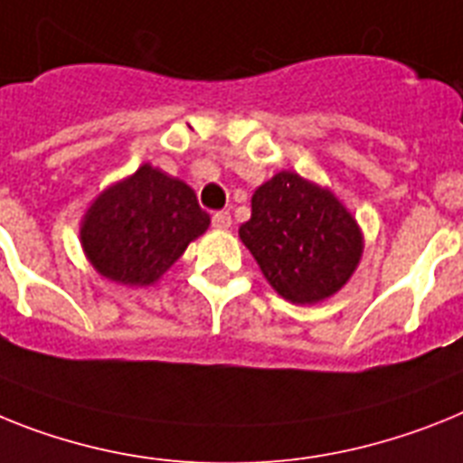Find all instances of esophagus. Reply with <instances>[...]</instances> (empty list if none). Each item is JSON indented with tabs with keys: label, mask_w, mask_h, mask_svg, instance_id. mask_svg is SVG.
Masks as SVG:
<instances>
[{
	"label": "esophagus",
	"mask_w": 463,
	"mask_h": 463,
	"mask_svg": "<svg viewBox=\"0 0 463 463\" xmlns=\"http://www.w3.org/2000/svg\"><path fill=\"white\" fill-rule=\"evenodd\" d=\"M212 223H213V228H219V231H228V228H231V213L228 212H216L212 216Z\"/></svg>",
	"instance_id": "1"
}]
</instances>
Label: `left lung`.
Here are the masks:
<instances>
[{"mask_svg": "<svg viewBox=\"0 0 463 463\" xmlns=\"http://www.w3.org/2000/svg\"><path fill=\"white\" fill-rule=\"evenodd\" d=\"M240 240L268 285L289 304L334 297L360 266L364 238L332 190L297 172H278L251 195V219Z\"/></svg>", "mask_w": 463, "mask_h": 463, "instance_id": "8db88e82", "label": "left lung"}]
</instances>
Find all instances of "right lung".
<instances>
[{"mask_svg": "<svg viewBox=\"0 0 463 463\" xmlns=\"http://www.w3.org/2000/svg\"><path fill=\"white\" fill-rule=\"evenodd\" d=\"M212 223L195 190L153 165L108 185L81 216L80 242L99 275L127 287H150Z\"/></svg>", "mask_w": 463, "mask_h": 463, "instance_id": "right-lung-1", "label": "right lung"}]
</instances>
